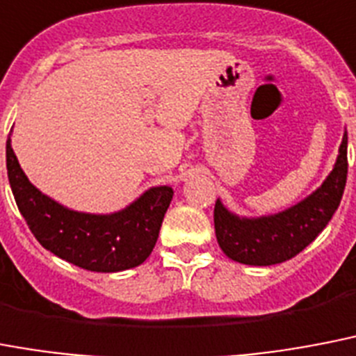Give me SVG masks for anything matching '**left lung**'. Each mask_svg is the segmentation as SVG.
Segmentation results:
<instances>
[{"label": "left lung", "instance_id": "left-lung-1", "mask_svg": "<svg viewBox=\"0 0 356 356\" xmlns=\"http://www.w3.org/2000/svg\"><path fill=\"white\" fill-rule=\"evenodd\" d=\"M348 180V132H343L337 163L316 191L285 211L263 217H238L215 204L218 246L233 261L252 266L283 263L305 250L323 232L342 200Z\"/></svg>", "mask_w": 356, "mask_h": 356}]
</instances>
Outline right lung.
<instances>
[{
    "instance_id": "1",
    "label": "right lung",
    "mask_w": 356,
    "mask_h": 356,
    "mask_svg": "<svg viewBox=\"0 0 356 356\" xmlns=\"http://www.w3.org/2000/svg\"><path fill=\"white\" fill-rule=\"evenodd\" d=\"M7 175L14 200L42 246L56 257L92 272L139 266L154 248L172 187L158 186L115 213L75 211L36 189L19 167L7 139Z\"/></svg>"
}]
</instances>
